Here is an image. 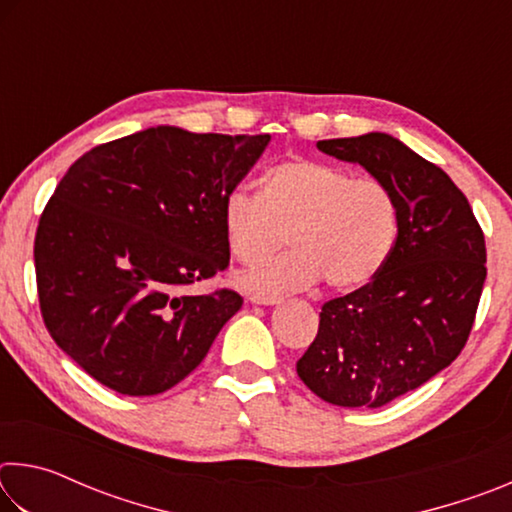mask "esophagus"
<instances>
[{"instance_id": "esophagus-1", "label": "esophagus", "mask_w": 512, "mask_h": 512, "mask_svg": "<svg viewBox=\"0 0 512 512\" xmlns=\"http://www.w3.org/2000/svg\"><path fill=\"white\" fill-rule=\"evenodd\" d=\"M250 302H253V305H280L282 298L280 296H250Z\"/></svg>"}]
</instances>
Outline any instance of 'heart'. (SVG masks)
<instances>
[{"instance_id":"heart-1","label":"heart","mask_w":512,"mask_h":512,"mask_svg":"<svg viewBox=\"0 0 512 512\" xmlns=\"http://www.w3.org/2000/svg\"><path fill=\"white\" fill-rule=\"evenodd\" d=\"M397 201L370 176L309 158L273 164L262 194L232 189L223 198L225 246L241 264H255L282 246L293 250L237 277L255 296L314 287L352 291L370 284L386 266L397 237Z\"/></svg>"}]
</instances>
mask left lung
Returning a JSON list of instances; mask_svg holds the SVG:
<instances>
[{"instance_id":"8db88e82","label":"left lung","mask_w":512,"mask_h":512,"mask_svg":"<svg viewBox=\"0 0 512 512\" xmlns=\"http://www.w3.org/2000/svg\"><path fill=\"white\" fill-rule=\"evenodd\" d=\"M316 146L391 189L400 223L375 280L325 302L296 370L320 400L379 409L465 348L485 282L483 230L452 178L395 137L368 133Z\"/></svg>"}]
</instances>
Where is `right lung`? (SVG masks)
Segmentation results:
<instances>
[{
  "label": "right lung",
  "instance_id": "add662e5",
  "mask_svg": "<svg viewBox=\"0 0 512 512\" xmlns=\"http://www.w3.org/2000/svg\"><path fill=\"white\" fill-rule=\"evenodd\" d=\"M268 142L155 126L67 169L33 259L51 339L90 377L121 395H158L205 359L244 300L185 289L228 268L223 198Z\"/></svg>",
  "mask_w": 512,
  "mask_h": 512
}]
</instances>
